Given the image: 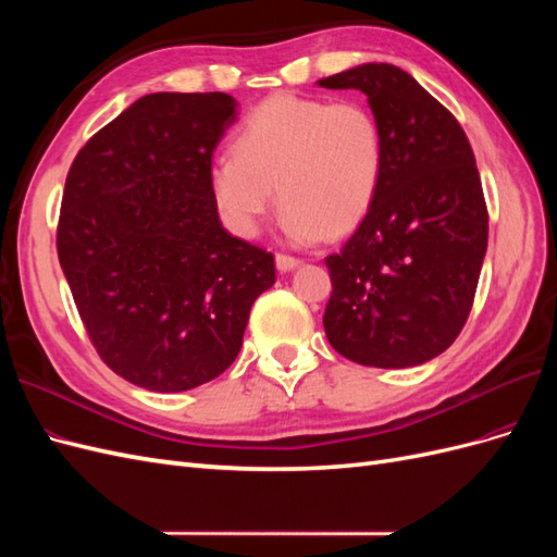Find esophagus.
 <instances>
[{"label":"esophagus","instance_id":"1","mask_svg":"<svg viewBox=\"0 0 557 557\" xmlns=\"http://www.w3.org/2000/svg\"><path fill=\"white\" fill-rule=\"evenodd\" d=\"M301 262L293 256H285V252H278L276 256V269L278 272H293V269H297Z\"/></svg>","mask_w":557,"mask_h":557}]
</instances>
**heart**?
Here are the masks:
<instances>
[{"label": "heart", "mask_w": 557, "mask_h": 557, "mask_svg": "<svg viewBox=\"0 0 557 557\" xmlns=\"http://www.w3.org/2000/svg\"><path fill=\"white\" fill-rule=\"evenodd\" d=\"M383 174L385 134L367 104L274 95L244 121L234 156L211 164L209 188L225 225L246 239L260 232L276 188L283 234L307 246L356 232Z\"/></svg>", "instance_id": "heart-1"}]
</instances>
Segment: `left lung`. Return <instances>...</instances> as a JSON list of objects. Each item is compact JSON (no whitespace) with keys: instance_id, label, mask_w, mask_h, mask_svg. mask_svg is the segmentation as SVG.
Instances as JSON below:
<instances>
[{"instance_id":"left-lung-1","label":"left lung","mask_w":557,"mask_h":557,"mask_svg":"<svg viewBox=\"0 0 557 557\" xmlns=\"http://www.w3.org/2000/svg\"><path fill=\"white\" fill-rule=\"evenodd\" d=\"M360 90L385 134V174L364 223L325 258V334L344 358L423 364L460 334L487 248V211L460 123L395 64L367 62L318 81Z\"/></svg>"}]
</instances>
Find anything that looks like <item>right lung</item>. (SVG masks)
Segmentation results:
<instances>
[{
	"label": "right lung",
	"instance_id": "add662e5",
	"mask_svg": "<svg viewBox=\"0 0 557 557\" xmlns=\"http://www.w3.org/2000/svg\"><path fill=\"white\" fill-rule=\"evenodd\" d=\"M239 113L225 92H153L78 150L58 258L102 360L153 393L221 376L274 256L223 227L211 158Z\"/></svg>",
	"mask_w": 557,
	"mask_h": 557
}]
</instances>
